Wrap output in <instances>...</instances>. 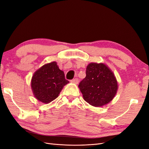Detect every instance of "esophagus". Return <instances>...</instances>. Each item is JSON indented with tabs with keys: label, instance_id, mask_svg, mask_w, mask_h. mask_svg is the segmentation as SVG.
<instances>
[{
	"label": "esophagus",
	"instance_id": "1",
	"mask_svg": "<svg viewBox=\"0 0 149 149\" xmlns=\"http://www.w3.org/2000/svg\"><path fill=\"white\" fill-rule=\"evenodd\" d=\"M71 83H74V84H78V82H79V79L78 78H74V79H73L71 81Z\"/></svg>",
	"mask_w": 149,
	"mask_h": 149
}]
</instances>
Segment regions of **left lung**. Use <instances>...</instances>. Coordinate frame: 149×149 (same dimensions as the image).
Returning <instances> with one entry per match:
<instances>
[{
    "label": "left lung",
    "instance_id": "1",
    "mask_svg": "<svg viewBox=\"0 0 149 149\" xmlns=\"http://www.w3.org/2000/svg\"><path fill=\"white\" fill-rule=\"evenodd\" d=\"M86 74L78 85L86 101L94 107H100L113 100L118 84L109 68L104 63H91L87 66Z\"/></svg>",
    "mask_w": 149,
    "mask_h": 149
}]
</instances>
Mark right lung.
I'll use <instances>...</instances> for the list:
<instances>
[{
  "mask_svg": "<svg viewBox=\"0 0 149 149\" xmlns=\"http://www.w3.org/2000/svg\"><path fill=\"white\" fill-rule=\"evenodd\" d=\"M69 81L64 72L59 69L56 62L42 66L35 72L31 81V87L35 98L48 104L55 100L65 85Z\"/></svg>",
  "mask_w": 149,
  "mask_h": 149,
  "instance_id": "right-lung-1",
  "label": "right lung"
}]
</instances>
